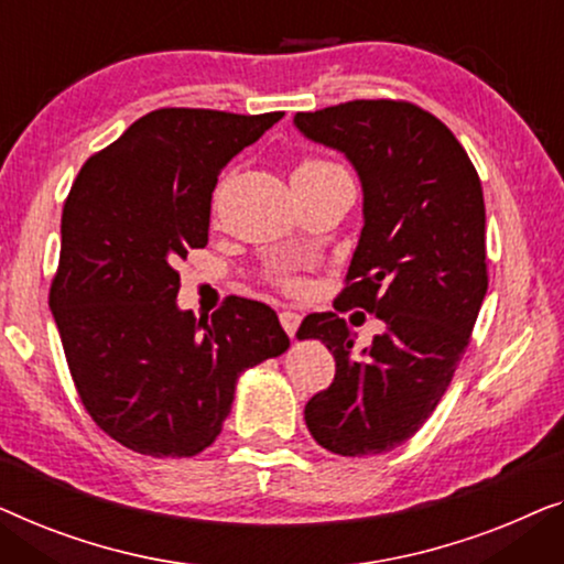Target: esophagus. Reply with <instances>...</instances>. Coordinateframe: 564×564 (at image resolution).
Returning <instances> with one entry per match:
<instances>
[{
    "mask_svg": "<svg viewBox=\"0 0 564 564\" xmlns=\"http://www.w3.org/2000/svg\"><path fill=\"white\" fill-rule=\"evenodd\" d=\"M279 319H281V327L285 329V335H289V337L296 335V329H299V324H301V314H296V312H281Z\"/></svg>",
    "mask_w": 564,
    "mask_h": 564,
    "instance_id": "34e87169",
    "label": "esophagus"
}]
</instances>
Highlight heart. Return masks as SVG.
Wrapping results in <instances>:
<instances>
[{
  "mask_svg": "<svg viewBox=\"0 0 564 564\" xmlns=\"http://www.w3.org/2000/svg\"><path fill=\"white\" fill-rule=\"evenodd\" d=\"M329 163H324V161H316V158H306V161H301L299 165H296V171H293V176H296V173H312V171H319V169H327ZM285 285H293L291 281H285Z\"/></svg>",
  "mask_w": 564,
  "mask_h": 564,
  "instance_id": "1",
  "label": "heart"
}]
</instances>
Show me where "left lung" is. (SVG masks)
<instances>
[{
  "instance_id": "8db88e82",
  "label": "left lung",
  "mask_w": 564,
  "mask_h": 564,
  "mask_svg": "<svg viewBox=\"0 0 564 564\" xmlns=\"http://www.w3.org/2000/svg\"><path fill=\"white\" fill-rule=\"evenodd\" d=\"M293 124L358 171L365 225L335 308L386 324L352 355L339 314L301 322L296 337L322 339L337 365L304 419L335 455H380L422 430L470 345L488 291L480 178L449 127L409 101L355 99Z\"/></svg>"
}]
</instances>
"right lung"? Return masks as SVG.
<instances>
[{"label":"right lung","instance_id":"right-lung-1","mask_svg":"<svg viewBox=\"0 0 564 564\" xmlns=\"http://www.w3.org/2000/svg\"><path fill=\"white\" fill-rule=\"evenodd\" d=\"M281 117L155 109L70 186L51 312L84 409L127 449L199 455L219 437L240 372L289 350L260 301L229 296L212 319L181 312L173 268L209 242L221 169Z\"/></svg>","mask_w":564,"mask_h":564}]
</instances>
